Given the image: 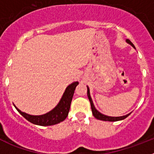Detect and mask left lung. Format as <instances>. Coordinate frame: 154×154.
I'll use <instances>...</instances> for the list:
<instances>
[{
	"label": "left lung",
	"instance_id": "left-lung-1",
	"mask_svg": "<svg viewBox=\"0 0 154 154\" xmlns=\"http://www.w3.org/2000/svg\"><path fill=\"white\" fill-rule=\"evenodd\" d=\"M126 42H127V43H129L130 45H131L133 48H135L134 47V45H133V43H132V42H130L129 39H126ZM87 95H88V98H89V102H90L91 109H92V114H93L94 116H95V117H96L97 119H99V120H103V121H109V122H115V121H119V120H122V119H126L128 116L130 115V113H129L126 116H119V117H113V116H108L103 115V114H102L101 112H99V111H98V110L95 108V106H94L93 103H92V99H91L90 93H89V87H87Z\"/></svg>",
	"mask_w": 154,
	"mask_h": 154
}]
</instances>
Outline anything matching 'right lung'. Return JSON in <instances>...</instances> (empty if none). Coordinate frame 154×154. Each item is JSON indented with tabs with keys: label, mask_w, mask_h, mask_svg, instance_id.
Segmentation results:
<instances>
[{
	"label": "right lung",
	"mask_w": 154,
	"mask_h": 154,
	"mask_svg": "<svg viewBox=\"0 0 154 154\" xmlns=\"http://www.w3.org/2000/svg\"><path fill=\"white\" fill-rule=\"evenodd\" d=\"M78 82H75L69 85L65 89L62 99L60 100L59 103L57 105V106L55 109H53L49 112L44 114V115L31 116L21 112V110H19L16 106L15 108L22 116H24L27 120L33 124L45 126H51V125L59 123L60 122L65 120L68 116L73 94H74L75 87L78 85Z\"/></svg>",
	"instance_id": "1"
}]
</instances>
